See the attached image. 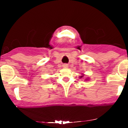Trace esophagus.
<instances>
[{
  "label": "esophagus",
  "instance_id": "34e87169",
  "mask_svg": "<svg viewBox=\"0 0 128 128\" xmlns=\"http://www.w3.org/2000/svg\"><path fill=\"white\" fill-rule=\"evenodd\" d=\"M63 67H64V68H67V67H68V65H67V64H64V65H63Z\"/></svg>",
  "mask_w": 128,
  "mask_h": 128
}]
</instances>
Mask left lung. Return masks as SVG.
<instances>
[{
    "label": "left lung",
    "mask_w": 128,
    "mask_h": 128,
    "mask_svg": "<svg viewBox=\"0 0 128 128\" xmlns=\"http://www.w3.org/2000/svg\"><path fill=\"white\" fill-rule=\"evenodd\" d=\"M84 74H82V75H81V76H79V78H80V79L82 78H84ZM85 80H89V78H86V79H85Z\"/></svg>",
    "instance_id": "left-lung-1"
}]
</instances>
